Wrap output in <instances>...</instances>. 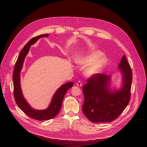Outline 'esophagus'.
<instances>
[{"mask_svg":"<svg viewBox=\"0 0 147 147\" xmlns=\"http://www.w3.org/2000/svg\"><path fill=\"white\" fill-rule=\"evenodd\" d=\"M76 84H77V86H78V87H81L82 85V83L81 82V81H78L76 83Z\"/></svg>","mask_w":147,"mask_h":147,"instance_id":"1","label":"esophagus"}]
</instances>
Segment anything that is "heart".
Masks as SVG:
<instances>
[{
  "label": "heart",
  "instance_id": "heart-1",
  "mask_svg": "<svg viewBox=\"0 0 147 147\" xmlns=\"http://www.w3.org/2000/svg\"><path fill=\"white\" fill-rule=\"evenodd\" d=\"M76 63L81 67H88L85 74L92 77L100 73L107 63V59L98 50L91 51L87 53L77 55L75 58Z\"/></svg>",
  "mask_w": 147,
  "mask_h": 147
}]
</instances>
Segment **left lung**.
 <instances>
[{
  "label": "left lung",
  "mask_w": 147,
  "mask_h": 147,
  "mask_svg": "<svg viewBox=\"0 0 147 147\" xmlns=\"http://www.w3.org/2000/svg\"><path fill=\"white\" fill-rule=\"evenodd\" d=\"M118 67L122 73L123 86L119 90H111V76L103 74L91 77L83 86L82 112L93 123L111 122L128 105L131 96L132 71L124 55Z\"/></svg>",
  "instance_id": "obj_1"
}]
</instances>
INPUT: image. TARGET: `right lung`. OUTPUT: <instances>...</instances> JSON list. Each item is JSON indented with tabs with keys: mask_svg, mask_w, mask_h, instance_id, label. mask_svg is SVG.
Segmentation results:
<instances>
[{
	"mask_svg": "<svg viewBox=\"0 0 147 147\" xmlns=\"http://www.w3.org/2000/svg\"><path fill=\"white\" fill-rule=\"evenodd\" d=\"M48 36V34H42L34 37L28 41L18 55L13 74L14 97L17 105L30 117L40 121L50 120L59 113L67 91L73 86V82H69L62 85L54 94L48 108L45 110L33 109L24 98L20 85V72L23 68L25 57L28 53L31 45L34 44L39 38Z\"/></svg>",
	"mask_w": 147,
	"mask_h": 147,
	"instance_id": "1",
	"label": "right lung"
}]
</instances>
